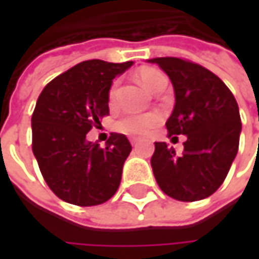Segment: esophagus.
Returning <instances> with one entry per match:
<instances>
[{
	"label": "esophagus",
	"mask_w": 259,
	"mask_h": 259,
	"mask_svg": "<svg viewBox=\"0 0 259 259\" xmlns=\"http://www.w3.org/2000/svg\"><path fill=\"white\" fill-rule=\"evenodd\" d=\"M139 142H141V139H138V138H132V139H130V144H132V145H138Z\"/></svg>",
	"instance_id": "obj_1"
}]
</instances>
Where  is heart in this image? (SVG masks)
<instances>
[{
    "instance_id": "obj_1",
    "label": "heart",
    "mask_w": 259,
    "mask_h": 259,
    "mask_svg": "<svg viewBox=\"0 0 259 259\" xmlns=\"http://www.w3.org/2000/svg\"><path fill=\"white\" fill-rule=\"evenodd\" d=\"M139 82L144 85L145 90H148L150 93H154L157 88H160L162 85H166V76L156 70V69H142L138 73ZM115 96V88L111 90L109 93V99L112 100ZM160 121V115L156 112H148V114H129L124 115L121 120L117 121L115 127L117 130L127 133V135H145L151 129H154Z\"/></svg>"
}]
</instances>
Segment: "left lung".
Here are the masks:
<instances>
[{"label":"left lung","instance_id":"left-lung-1","mask_svg":"<svg viewBox=\"0 0 259 259\" xmlns=\"http://www.w3.org/2000/svg\"><path fill=\"white\" fill-rule=\"evenodd\" d=\"M148 63L157 64L174 87L176 105L166 121L169 136H187L180 156L166 142H154V179L177 201L204 199L221 187L237 156L238 105L222 79L199 64L174 57Z\"/></svg>","mask_w":259,"mask_h":259}]
</instances>
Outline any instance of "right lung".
Here are the masks:
<instances>
[{
    "label": "right lung",
    "instance_id": "1",
    "mask_svg": "<svg viewBox=\"0 0 259 259\" xmlns=\"http://www.w3.org/2000/svg\"><path fill=\"white\" fill-rule=\"evenodd\" d=\"M133 61L88 60L52 79L37 99L31 117L32 153L51 190L63 201L90 207L117 192L129 139L111 133L106 145L88 142L87 133L109 114V90Z\"/></svg>",
    "mask_w": 259,
    "mask_h": 259
}]
</instances>
